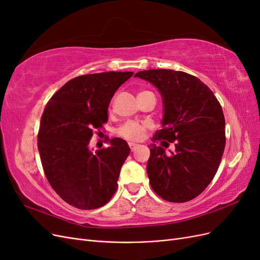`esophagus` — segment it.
Wrapping results in <instances>:
<instances>
[{"label": "esophagus", "instance_id": "esophagus-1", "mask_svg": "<svg viewBox=\"0 0 260 260\" xmlns=\"http://www.w3.org/2000/svg\"><path fill=\"white\" fill-rule=\"evenodd\" d=\"M129 146H130V148H131V151H133V149H135V148L138 146V144L133 143V142H130V143H129Z\"/></svg>", "mask_w": 260, "mask_h": 260}]
</instances>
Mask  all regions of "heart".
<instances>
[{
  "mask_svg": "<svg viewBox=\"0 0 260 260\" xmlns=\"http://www.w3.org/2000/svg\"><path fill=\"white\" fill-rule=\"evenodd\" d=\"M144 92H147V91H144ZM144 92H141V93H144ZM149 128H151V124L148 122H140V121L130 120L123 123L121 127L118 129L117 133L125 140L139 141L144 137L145 132Z\"/></svg>",
  "mask_w": 260,
  "mask_h": 260,
  "instance_id": "obj_1",
  "label": "heart"
}]
</instances>
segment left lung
<instances>
[{"label":"left lung","instance_id":"1","mask_svg":"<svg viewBox=\"0 0 260 260\" xmlns=\"http://www.w3.org/2000/svg\"><path fill=\"white\" fill-rule=\"evenodd\" d=\"M136 77L153 83L162 96V127L152 140L176 147L168 155L161 146H149V183L165 201H191L211 182L222 158L225 121L221 105L208 86L190 74L148 69Z\"/></svg>","mask_w":260,"mask_h":260}]
</instances>
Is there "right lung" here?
I'll list each match as a JSON object with an SVG mask.
<instances>
[{
	"mask_svg": "<svg viewBox=\"0 0 260 260\" xmlns=\"http://www.w3.org/2000/svg\"><path fill=\"white\" fill-rule=\"evenodd\" d=\"M132 72L76 77L46 104L38 133V148L49 183L69 205L79 209L104 206L117 190V180L130 147L124 140L92 151L90 140L107 122V108ZM98 133V131H96Z\"/></svg>",
	"mask_w": 260,
	"mask_h": 260,
	"instance_id": "right-lung-1",
	"label": "right lung"
}]
</instances>
